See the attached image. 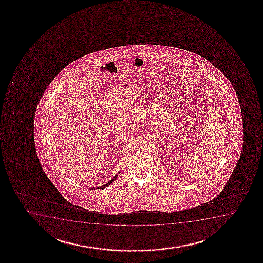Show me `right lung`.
Returning a JSON list of instances; mask_svg holds the SVG:
<instances>
[{
    "label": "right lung",
    "instance_id": "add662e5",
    "mask_svg": "<svg viewBox=\"0 0 263 263\" xmlns=\"http://www.w3.org/2000/svg\"><path fill=\"white\" fill-rule=\"evenodd\" d=\"M120 173H121V172H119V173H118L117 174H116V175H115V176L114 177V178H112V179H111V180H110V181H109L108 183H106V184H105V185H101V186H98V187H97V189H105V187H107L108 185H111V183L115 181V179H117L118 175L120 174ZM95 189V187H91V189Z\"/></svg>",
    "mask_w": 263,
    "mask_h": 263
}]
</instances>
